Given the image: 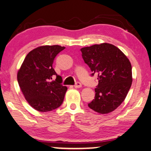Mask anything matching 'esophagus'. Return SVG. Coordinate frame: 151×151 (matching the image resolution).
I'll return each mask as SVG.
<instances>
[{"mask_svg": "<svg viewBox=\"0 0 151 151\" xmlns=\"http://www.w3.org/2000/svg\"><path fill=\"white\" fill-rule=\"evenodd\" d=\"M74 87H75L76 88H81L82 87V83L80 82H76V84L74 85Z\"/></svg>", "mask_w": 151, "mask_h": 151, "instance_id": "obj_1", "label": "esophagus"}]
</instances>
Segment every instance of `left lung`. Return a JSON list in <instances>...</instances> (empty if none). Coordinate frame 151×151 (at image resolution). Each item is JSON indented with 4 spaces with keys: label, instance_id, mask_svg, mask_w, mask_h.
I'll use <instances>...</instances> for the list:
<instances>
[{
    "label": "left lung",
    "instance_id": "left-lung-1",
    "mask_svg": "<svg viewBox=\"0 0 151 151\" xmlns=\"http://www.w3.org/2000/svg\"><path fill=\"white\" fill-rule=\"evenodd\" d=\"M82 58L92 71L98 75L99 84L95 98L88 106L101 114L115 110L123 103L132 82V65L121 50L109 43L81 48Z\"/></svg>",
    "mask_w": 151,
    "mask_h": 151
}]
</instances>
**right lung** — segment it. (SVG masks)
Returning a JSON list of instances; mask_svg holds the SVG:
<instances>
[{
	"instance_id": "1",
	"label": "right lung",
	"mask_w": 151,
	"mask_h": 151,
	"mask_svg": "<svg viewBox=\"0 0 151 151\" xmlns=\"http://www.w3.org/2000/svg\"><path fill=\"white\" fill-rule=\"evenodd\" d=\"M65 47L41 46L25 57L17 72V81L29 105L40 112L56 109L63 103L68 88L61 84L62 78L52 68L55 57ZM54 75L57 78L51 81Z\"/></svg>"
}]
</instances>
